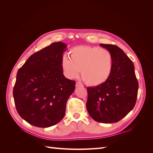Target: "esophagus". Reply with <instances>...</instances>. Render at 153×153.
Here are the masks:
<instances>
[{
	"label": "esophagus",
	"instance_id": "1",
	"mask_svg": "<svg viewBox=\"0 0 153 153\" xmlns=\"http://www.w3.org/2000/svg\"><path fill=\"white\" fill-rule=\"evenodd\" d=\"M76 87H84V85H83L80 82H76Z\"/></svg>",
	"mask_w": 153,
	"mask_h": 153
}]
</instances>
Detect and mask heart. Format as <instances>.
<instances>
[{"label": "heart", "instance_id": "obj_1", "mask_svg": "<svg viewBox=\"0 0 153 153\" xmlns=\"http://www.w3.org/2000/svg\"><path fill=\"white\" fill-rule=\"evenodd\" d=\"M69 56L61 60L62 71L67 78L77 77L80 73L83 80L91 86H98L107 80L112 71L113 55L105 48L80 45L71 48Z\"/></svg>", "mask_w": 153, "mask_h": 153}]
</instances>
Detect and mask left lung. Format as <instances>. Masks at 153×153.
Listing matches in <instances>:
<instances>
[{"instance_id": "left-lung-1", "label": "left lung", "mask_w": 153, "mask_h": 153, "mask_svg": "<svg viewBox=\"0 0 153 153\" xmlns=\"http://www.w3.org/2000/svg\"><path fill=\"white\" fill-rule=\"evenodd\" d=\"M113 55L112 73L104 84L87 87V110L94 121L102 123L118 122L136 103L138 83L131 59L113 45L100 44Z\"/></svg>"}]
</instances>
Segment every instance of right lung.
Masks as SVG:
<instances>
[{
	"label": "right lung",
	"mask_w": 153,
	"mask_h": 153,
	"mask_svg": "<svg viewBox=\"0 0 153 153\" xmlns=\"http://www.w3.org/2000/svg\"><path fill=\"white\" fill-rule=\"evenodd\" d=\"M64 43H53L29 57L17 72L13 89L16 108L31 125L48 128L63 119L75 81L63 75L61 60Z\"/></svg>",
	"instance_id": "obj_1"
}]
</instances>
